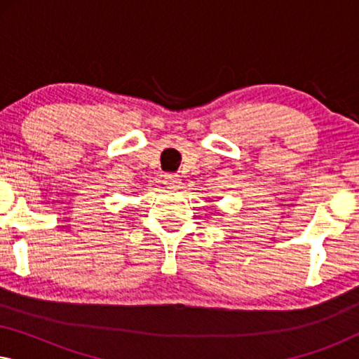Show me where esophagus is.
I'll use <instances>...</instances> for the list:
<instances>
[{
  "label": "esophagus",
  "instance_id": "1",
  "mask_svg": "<svg viewBox=\"0 0 359 359\" xmlns=\"http://www.w3.org/2000/svg\"><path fill=\"white\" fill-rule=\"evenodd\" d=\"M163 183L168 189H180L181 186V178L178 175H165Z\"/></svg>",
  "mask_w": 359,
  "mask_h": 359
}]
</instances>
